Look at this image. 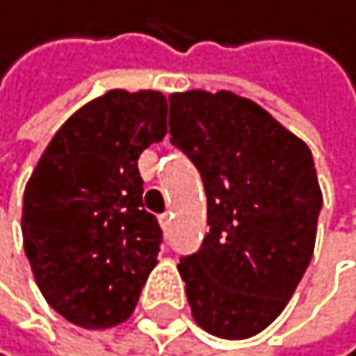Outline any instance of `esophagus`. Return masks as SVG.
Here are the masks:
<instances>
[{
  "label": "esophagus",
  "mask_w": 356,
  "mask_h": 356,
  "mask_svg": "<svg viewBox=\"0 0 356 356\" xmlns=\"http://www.w3.org/2000/svg\"><path fill=\"white\" fill-rule=\"evenodd\" d=\"M159 222H161V227H163V231L168 233L172 229V213H163L161 218H159Z\"/></svg>",
  "instance_id": "34e87169"
}]
</instances>
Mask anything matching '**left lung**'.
Masks as SVG:
<instances>
[{
    "instance_id": "obj_1",
    "label": "left lung",
    "mask_w": 356,
    "mask_h": 356,
    "mask_svg": "<svg viewBox=\"0 0 356 356\" xmlns=\"http://www.w3.org/2000/svg\"><path fill=\"white\" fill-rule=\"evenodd\" d=\"M168 100L170 141L200 170L209 204L202 249L177 265L193 318L220 339H249L285 309L314 253V159L249 98L195 89Z\"/></svg>"
}]
</instances>
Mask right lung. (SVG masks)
Returning <instances> with one entry per match:
<instances>
[{"label": "right lung", "mask_w": 356, "mask_h": 356, "mask_svg": "<svg viewBox=\"0 0 356 356\" xmlns=\"http://www.w3.org/2000/svg\"><path fill=\"white\" fill-rule=\"evenodd\" d=\"M161 91L112 89L67 118L24 191V251L69 323L127 321L156 265L161 229L143 209L138 156L165 136Z\"/></svg>", "instance_id": "obj_1"}]
</instances>
